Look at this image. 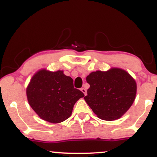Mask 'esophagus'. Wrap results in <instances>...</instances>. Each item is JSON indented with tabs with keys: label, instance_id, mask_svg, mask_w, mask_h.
Returning <instances> with one entry per match:
<instances>
[{
	"label": "esophagus",
	"instance_id": "34e87169",
	"mask_svg": "<svg viewBox=\"0 0 157 157\" xmlns=\"http://www.w3.org/2000/svg\"><path fill=\"white\" fill-rule=\"evenodd\" d=\"M81 90H82V92L84 93V96H86V95H87V90H86L85 88H84V87L81 88Z\"/></svg>",
	"mask_w": 157,
	"mask_h": 157
}]
</instances>
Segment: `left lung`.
<instances>
[{"label": "left lung", "instance_id": "obj_1", "mask_svg": "<svg viewBox=\"0 0 157 157\" xmlns=\"http://www.w3.org/2000/svg\"><path fill=\"white\" fill-rule=\"evenodd\" d=\"M90 84L84 100L99 119L113 121L119 119L134 101L136 83L125 70L112 68L108 71L90 73Z\"/></svg>", "mask_w": 157, "mask_h": 157}]
</instances>
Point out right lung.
I'll use <instances>...</instances> for the list:
<instances>
[{
  "label": "right lung",
  "instance_id": "obj_1",
  "mask_svg": "<svg viewBox=\"0 0 157 157\" xmlns=\"http://www.w3.org/2000/svg\"><path fill=\"white\" fill-rule=\"evenodd\" d=\"M26 96L40 119L59 123L71 116L75 103L84 95L74 88L73 78L65 75L62 70H40L32 78L26 88Z\"/></svg>",
  "mask_w": 157,
  "mask_h": 157
}]
</instances>
